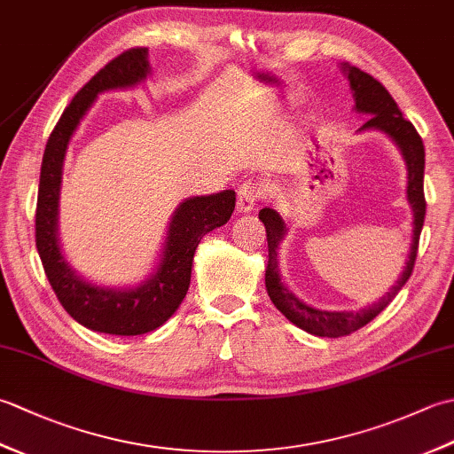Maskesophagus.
Returning a JSON list of instances; mask_svg holds the SVG:
<instances>
[{"label":"esophagus","mask_w":454,"mask_h":454,"mask_svg":"<svg viewBox=\"0 0 454 454\" xmlns=\"http://www.w3.org/2000/svg\"><path fill=\"white\" fill-rule=\"evenodd\" d=\"M265 195V187L259 181H244L242 185L238 187V210L239 212H249L254 210L257 200Z\"/></svg>","instance_id":"1"}]
</instances>
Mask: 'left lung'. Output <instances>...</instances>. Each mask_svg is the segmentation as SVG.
Masks as SVG:
<instances>
[{"mask_svg":"<svg viewBox=\"0 0 454 454\" xmlns=\"http://www.w3.org/2000/svg\"><path fill=\"white\" fill-rule=\"evenodd\" d=\"M343 72L349 80L353 99H355V111L369 114L361 130H382L384 134L398 144L403 160H406L408 168V200L413 210V236H411V247L406 267L400 275V278L390 288L387 296H382L379 302L372 306H366L363 310L356 312H327L317 310V308L308 306L306 302L298 301V298L288 291L283 285L281 275H278V259L277 249L278 244L286 232V226L283 218L277 215L273 208H262L259 210V220L265 224L267 232V246H269V262L265 269V286L269 298H271L277 310L286 316V320H291L301 330L320 335V337H341L349 335L359 330V327L366 325L371 320H374L384 308H387L394 296H396L402 286L408 283V278L413 271V263L418 257V246H419V234L423 228V220H426V195H423V169H426V150H423L421 137L418 134L416 127L410 121L403 119L400 113L396 101L392 99V95L387 91V88L374 80L372 75L359 70V67L343 64Z\"/></svg>","mask_w":454,"mask_h":454,"instance_id":"1","label":"left lung"}]
</instances>
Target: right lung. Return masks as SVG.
Segmentation results:
<instances>
[{
	"mask_svg": "<svg viewBox=\"0 0 454 454\" xmlns=\"http://www.w3.org/2000/svg\"><path fill=\"white\" fill-rule=\"evenodd\" d=\"M150 74L148 48H129L101 67L75 93L48 137L35 215V238L44 273L64 310L93 332L140 335L166 324L185 298L191 267L202 236L226 224L236 207V192L183 200L173 212L161 263L148 281L134 288H103L83 281L67 265L58 242V199L67 144L99 93L132 88Z\"/></svg>",
	"mask_w": 454,
	"mask_h": 454,
	"instance_id": "1",
	"label": "right lung"
}]
</instances>
